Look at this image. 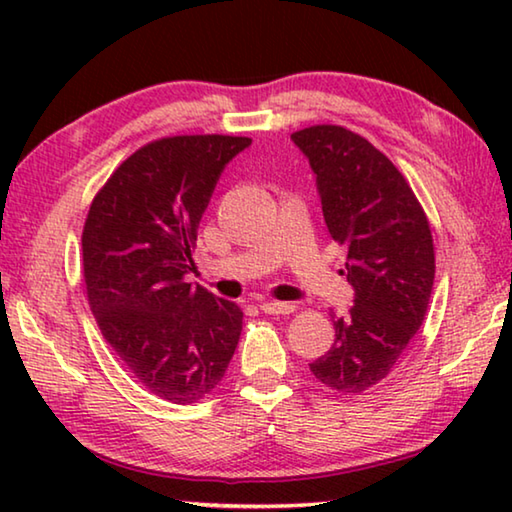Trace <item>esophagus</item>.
Masks as SVG:
<instances>
[{
    "label": "esophagus",
    "instance_id": "esophagus-1",
    "mask_svg": "<svg viewBox=\"0 0 512 512\" xmlns=\"http://www.w3.org/2000/svg\"><path fill=\"white\" fill-rule=\"evenodd\" d=\"M264 314H291V311H296V305L293 302H284V300H264L262 305Z\"/></svg>",
    "mask_w": 512,
    "mask_h": 512
}]
</instances>
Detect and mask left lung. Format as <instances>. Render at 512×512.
<instances>
[{
	"label": "left lung",
	"mask_w": 512,
	"mask_h": 512,
	"mask_svg": "<svg viewBox=\"0 0 512 512\" xmlns=\"http://www.w3.org/2000/svg\"><path fill=\"white\" fill-rule=\"evenodd\" d=\"M309 160L327 232L348 248L354 300L334 343L309 370L323 386L363 393L395 368L427 314L436 259L429 221L395 164L343 126L291 135Z\"/></svg>",
	"instance_id": "1"
}]
</instances>
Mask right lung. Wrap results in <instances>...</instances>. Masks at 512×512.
<instances>
[{"mask_svg": "<svg viewBox=\"0 0 512 512\" xmlns=\"http://www.w3.org/2000/svg\"><path fill=\"white\" fill-rule=\"evenodd\" d=\"M248 137H164L121 162L83 228V275L103 339L124 368L171 404L223 379L244 314L192 287V248L221 173Z\"/></svg>", "mask_w": 512, "mask_h": 512, "instance_id": "obj_1", "label": "right lung"}]
</instances>
